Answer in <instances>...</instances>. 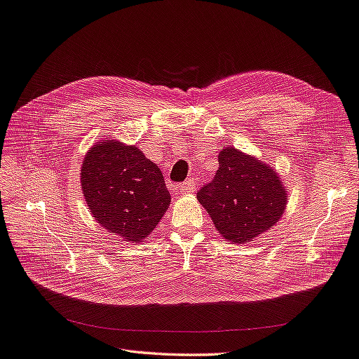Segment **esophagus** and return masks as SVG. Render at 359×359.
Returning <instances> with one entry per match:
<instances>
[{
	"mask_svg": "<svg viewBox=\"0 0 359 359\" xmlns=\"http://www.w3.org/2000/svg\"><path fill=\"white\" fill-rule=\"evenodd\" d=\"M177 190H178L180 193H193V191H195V180L190 178V180H187L186 182L180 184V186L177 187Z\"/></svg>",
	"mask_w": 359,
	"mask_h": 359,
	"instance_id": "obj_1",
	"label": "esophagus"
}]
</instances>
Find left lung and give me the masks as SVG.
Returning a JSON list of instances; mask_svg holds the SVG:
<instances>
[{"instance_id":"obj_1","label":"left lung","mask_w":359,"mask_h":359,"mask_svg":"<svg viewBox=\"0 0 359 359\" xmlns=\"http://www.w3.org/2000/svg\"><path fill=\"white\" fill-rule=\"evenodd\" d=\"M196 196L220 236L238 245L276 225L288 202L273 168L232 147L220 149L215 180Z\"/></svg>"}]
</instances>
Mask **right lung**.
I'll return each mask as SVG.
<instances>
[{"instance_id": "add662e5", "label": "right lung", "mask_w": 359, "mask_h": 359, "mask_svg": "<svg viewBox=\"0 0 359 359\" xmlns=\"http://www.w3.org/2000/svg\"><path fill=\"white\" fill-rule=\"evenodd\" d=\"M80 181L96 224L131 243L156 229L170 203L157 164L135 144L110 137L86 152Z\"/></svg>"}]
</instances>
